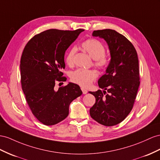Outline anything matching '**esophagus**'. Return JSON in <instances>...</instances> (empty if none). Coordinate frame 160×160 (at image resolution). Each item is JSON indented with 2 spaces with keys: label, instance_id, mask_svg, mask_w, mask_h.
<instances>
[{
  "label": "esophagus",
  "instance_id": "34e87169",
  "mask_svg": "<svg viewBox=\"0 0 160 160\" xmlns=\"http://www.w3.org/2000/svg\"><path fill=\"white\" fill-rule=\"evenodd\" d=\"M81 90H82V93L84 94V95H85V94H87V93L88 92L87 90H86V89L84 88H81Z\"/></svg>",
  "mask_w": 160,
  "mask_h": 160
}]
</instances>
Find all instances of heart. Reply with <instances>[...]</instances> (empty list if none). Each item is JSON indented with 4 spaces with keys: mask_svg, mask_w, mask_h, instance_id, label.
<instances>
[{
    "mask_svg": "<svg viewBox=\"0 0 160 160\" xmlns=\"http://www.w3.org/2000/svg\"><path fill=\"white\" fill-rule=\"evenodd\" d=\"M82 47L94 59V65L97 68L103 69L108 66L109 59L105 54V46L101 41L97 39L90 38L82 43ZM76 51V47H72L68 52L66 56V63L69 65H73V57ZM97 73L95 71L84 69H76L71 74V79L73 82L84 88L88 87L97 78Z\"/></svg>",
    "mask_w": 160,
    "mask_h": 160,
    "instance_id": "1",
    "label": "heart"
}]
</instances>
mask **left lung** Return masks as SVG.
Returning a JSON list of instances; mask_svg holds the SVG:
<instances>
[{
	"label": "left lung",
	"instance_id": "left-lung-1",
	"mask_svg": "<svg viewBox=\"0 0 160 160\" xmlns=\"http://www.w3.org/2000/svg\"><path fill=\"white\" fill-rule=\"evenodd\" d=\"M92 36L107 42L111 61L105 74L98 80L104 91L89 92L96 99L90 115L99 124L112 126L125 119L136 99L140 84L137 52L132 44L116 30H95Z\"/></svg>",
	"mask_w": 160,
	"mask_h": 160
}]
</instances>
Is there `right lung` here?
Returning a JSON list of instances; mask_svg holds the SVG:
<instances>
[{
    "label": "right lung",
    "instance_id": "right-lung-1",
    "mask_svg": "<svg viewBox=\"0 0 160 160\" xmlns=\"http://www.w3.org/2000/svg\"><path fill=\"white\" fill-rule=\"evenodd\" d=\"M82 29H51L32 38L23 49L20 61L21 83L27 103L33 115L43 124L51 126L65 119L69 106L80 97L78 84L69 82L55 89L57 81H66L64 55Z\"/></svg>",
    "mask_w": 160,
    "mask_h": 160
}]
</instances>
